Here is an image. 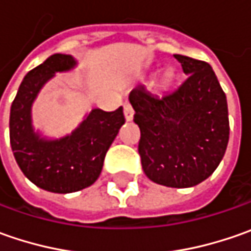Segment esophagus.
I'll use <instances>...</instances> for the list:
<instances>
[{"mask_svg":"<svg viewBox=\"0 0 251 251\" xmlns=\"http://www.w3.org/2000/svg\"><path fill=\"white\" fill-rule=\"evenodd\" d=\"M124 117H126L127 121H131L132 117H134V110H132V106H131L130 103L124 104Z\"/></svg>","mask_w":251,"mask_h":251,"instance_id":"1","label":"esophagus"}]
</instances>
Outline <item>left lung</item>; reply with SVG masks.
<instances>
[{"label":"left lung","instance_id":"8db88e82","mask_svg":"<svg viewBox=\"0 0 251 251\" xmlns=\"http://www.w3.org/2000/svg\"><path fill=\"white\" fill-rule=\"evenodd\" d=\"M187 78L175 91L153 96L144 86L130 93L145 175L166 187L197 186L218 168L229 141L225 92L205 61L173 55Z\"/></svg>","mask_w":251,"mask_h":251}]
</instances>
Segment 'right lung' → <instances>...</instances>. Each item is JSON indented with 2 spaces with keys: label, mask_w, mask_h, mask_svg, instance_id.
Instances as JSON below:
<instances>
[{
  "label": "right lung",
  "mask_w": 251,
  "mask_h": 251,
  "mask_svg": "<svg viewBox=\"0 0 251 251\" xmlns=\"http://www.w3.org/2000/svg\"><path fill=\"white\" fill-rule=\"evenodd\" d=\"M75 60L67 54H53L26 74L11 106L9 140L16 163L37 187L67 194L93 184L106 152L126 123L123 107L114 111L93 109L82 124L61 140L47 141L32 127L30 107L44 83L54 73L68 71Z\"/></svg>",
  "instance_id": "add662e5"
}]
</instances>
